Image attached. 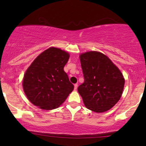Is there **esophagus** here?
I'll list each match as a JSON object with an SVG mask.
<instances>
[{"mask_svg": "<svg viewBox=\"0 0 146 146\" xmlns=\"http://www.w3.org/2000/svg\"><path fill=\"white\" fill-rule=\"evenodd\" d=\"M77 88H78V84H74V90H76Z\"/></svg>", "mask_w": 146, "mask_h": 146, "instance_id": "34e87169", "label": "esophagus"}]
</instances>
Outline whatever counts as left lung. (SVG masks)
<instances>
[{
	"mask_svg": "<svg viewBox=\"0 0 146 146\" xmlns=\"http://www.w3.org/2000/svg\"><path fill=\"white\" fill-rule=\"evenodd\" d=\"M84 82L78 88L84 104L95 112H104L119 100L124 87L123 74L108 57L96 51L80 56Z\"/></svg>",
	"mask_w": 146,
	"mask_h": 146,
	"instance_id": "left-lung-1",
	"label": "left lung"
}]
</instances>
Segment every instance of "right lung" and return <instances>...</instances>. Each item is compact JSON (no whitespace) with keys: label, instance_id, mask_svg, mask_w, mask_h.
I'll use <instances>...</instances> for the list:
<instances>
[{"label":"right lung","instance_id":"add662e5","mask_svg":"<svg viewBox=\"0 0 146 146\" xmlns=\"http://www.w3.org/2000/svg\"><path fill=\"white\" fill-rule=\"evenodd\" d=\"M69 54L51 47L42 52L27 70L23 82L28 99L40 108H58L74 90L64 67Z\"/></svg>","mask_w":146,"mask_h":146}]
</instances>
